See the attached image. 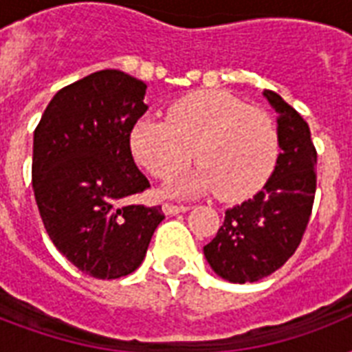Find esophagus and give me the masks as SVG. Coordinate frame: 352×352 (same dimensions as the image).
Here are the masks:
<instances>
[{
  "label": "esophagus",
  "mask_w": 352,
  "mask_h": 352,
  "mask_svg": "<svg viewBox=\"0 0 352 352\" xmlns=\"http://www.w3.org/2000/svg\"><path fill=\"white\" fill-rule=\"evenodd\" d=\"M162 210H164L166 215H175V214H181V212H186L188 206H184V204L166 203L164 206H162Z\"/></svg>",
  "instance_id": "34e87169"
}]
</instances>
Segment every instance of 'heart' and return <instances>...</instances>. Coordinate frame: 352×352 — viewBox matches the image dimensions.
Instances as JSON below:
<instances>
[{
    "label": "heart",
    "mask_w": 352,
    "mask_h": 352,
    "mask_svg": "<svg viewBox=\"0 0 352 352\" xmlns=\"http://www.w3.org/2000/svg\"><path fill=\"white\" fill-rule=\"evenodd\" d=\"M195 157V173L179 192H217L221 199L246 197L276 166L279 137L267 113L221 91H197L168 107L166 120L144 117L131 129V151L160 181L182 171Z\"/></svg>",
    "instance_id": "heart-1"
}]
</instances>
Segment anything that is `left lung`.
<instances>
[{
    "label": "left lung",
    "mask_w": 352,
    "mask_h": 352,
    "mask_svg": "<svg viewBox=\"0 0 352 352\" xmlns=\"http://www.w3.org/2000/svg\"><path fill=\"white\" fill-rule=\"evenodd\" d=\"M279 115L281 153L261 192L225 212V223L204 246L214 272L232 283H254L281 268L300 246L316 193L318 153L311 129L294 107L265 91Z\"/></svg>",
    "instance_id": "8db88e82"
}]
</instances>
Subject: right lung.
Segmentation results:
<instances>
[{
    "label": "right lung",
    "mask_w": 352,
    "mask_h": 352,
    "mask_svg": "<svg viewBox=\"0 0 352 352\" xmlns=\"http://www.w3.org/2000/svg\"><path fill=\"white\" fill-rule=\"evenodd\" d=\"M146 87L117 69L65 85L34 129L32 188L58 250L84 274L117 279L144 261L162 206L133 204L149 188L131 155Z\"/></svg>",
    "instance_id": "1"
}]
</instances>
